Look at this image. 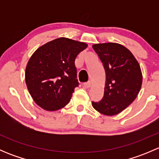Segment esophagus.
I'll return each mask as SVG.
<instances>
[{
	"label": "esophagus",
	"mask_w": 159,
	"mask_h": 159,
	"mask_svg": "<svg viewBox=\"0 0 159 159\" xmlns=\"http://www.w3.org/2000/svg\"><path fill=\"white\" fill-rule=\"evenodd\" d=\"M83 85H84V87L86 88V89H89V88L91 86V81H88V82L84 83V84H83Z\"/></svg>",
	"instance_id": "1"
}]
</instances>
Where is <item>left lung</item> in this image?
Masks as SVG:
<instances>
[{"mask_svg":"<svg viewBox=\"0 0 159 159\" xmlns=\"http://www.w3.org/2000/svg\"><path fill=\"white\" fill-rule=\"evenodd\" d=\"M92 48L106 75L103 98L98 102H92V106L103 115H118L134 102L140 91V65L129 49L117 43L96 44Z\"/></svg>","mask_w":159,"mask_h":159,"instance_id":"obj_1","label":"left lung"}]
</instances>
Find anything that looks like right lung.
<instances>
[{"instance_id": "right-lung-1", "label": "right lung", "mask_w": 159, "mask_h": 159, "mask_svg": "<svg viewBox=\"0 0 159 159\" xmlns=\"http://www.w3.org/2000/svg\"><path fill=\"white\" fill-rule=\"evenodd\" d=\"M85 43L57 38L37 49L29 59L25 81L37 105L47 111L61 109L69 103L79 82L75 58Z\"/></svg>"}]
</instances>
